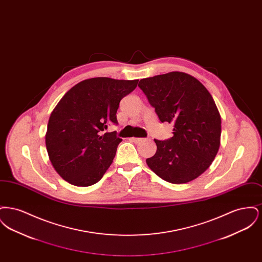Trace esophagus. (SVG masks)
<instances>
[{
	"label": "esophagus",
	"mask_w": 262,
	"mask_h": 262,
	"mask_svg": "<svg viewBox=\"0 0 262 262\" xmlns=\"http://www.w3.org/2000/svg\"><path fill=\"white\" fill-rule=\"evenodd\" d=\"M130 140H132V141H134V142H136V143H138V142H140L141 140H143V138H139V137H132V138H130Z\"/></svg>",
	"instance_id": "34e87169"
}]
</instances>
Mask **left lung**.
Returning <instances> with one entry per match:
<instances>
[{
    "label": "left lung",
    "mask_w": 262,
    "mask_h": 262,
    "mask_svg": "<svg viewBox=\"0 0 262 262\" xmlns=\"http://www.w3.org/2000/svg\"><path fill=\"white\" fill-rule=\"evenodd\" d=\"M159 120L174 124L173 137L154 139L156 153L146 159L166 182L186 184L204 173L220 147L221 117L211 94L182 72L143 78L138 83Z\"/></svg>",
    "instance_id": "8db88e82"
}]
</instances>
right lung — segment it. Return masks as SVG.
Segmentation results:
<instances>
[{
	"label": "right lung",
	"instance_id": "obj_1",
	"mask_svg": "<svg viewBox=\"0 0 262 262\" xmlns=\"http://www.w3.org/2000/svg\"><path fill=\"white\" fill-rule=\"evenodd\" d=\"M138 79L93 77L71 88L51 113L46 148L56 172L76 187H89L102 179L122 138L104 133L118 124L120 101L137 88Z\"/></svg>",
	"mask_w": 262,
	"mask_h": 262
}]
</instances>
